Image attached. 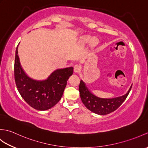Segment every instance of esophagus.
Segmentation results:
<instances>
[{
  "instance_id": "1",
  "label": "esophagus",
  "mask_w": 148,
  "mask_h": 148,
  "mask_svg": "<svg viewBox=\"0 0 148 148\" xmlns=\"http://www.w3.org/2000/svg\"><path fill=\"white\" fill-rule=\"evenodd\" d=\"M81 69V67L79 65H75L74 67V71L75 73H77V72H79V71Z\"/></svg>"
}]
</instances>
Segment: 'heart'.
Segmentation results:
<instances>
[{"label": "heart", "mask_w": 148, "mask_h": 148, "mask_svg": "<svg viewBox=\"0 0 148 148\" xmlns=\"http://www.w3.org/2000/svg\"><path fill=\"white\" fill-rule=\"evenodd\" d=\"M88 40H89V41H91V42H93V41H95V40H94V39H89Z\"/></svg>", "instance_id": "b5f03b06"}]
</instances>
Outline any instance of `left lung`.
<instances>
[{
  "mask_svg": "<svg viewBox=\"0 0 148 148\" xmlns=\"http://www.w3.org/2000/svg\"><path fill=\"white\" fill-rule=\"evenodd\" d=\"M132 84L125 95L111 99L100 98L94 95L88 88L86 84L81 80L79 91L83 104L90 111L99 115L108 114L117 109L123 102L129 94Z\"/></svg>",
  "mask_w": 148,
  "mask_h": 148,
  "instance_id": "left-lung-1",
  "label": "left lung"
}]
</instances>
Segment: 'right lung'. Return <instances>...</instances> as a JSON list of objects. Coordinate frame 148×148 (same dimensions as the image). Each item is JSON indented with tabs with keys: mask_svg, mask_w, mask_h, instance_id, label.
<instances>
[{
	"mask_svg": "<svg viewBox=\"0 0 148 148\" xmlns=\"http://www.w3.org/2000/svg\"><path fill=\"white\" fill-rule=\"evenodd\" d=\"M73 70L72 67L58 69L53 71L46 79H32L21 67L18 55V46L16 49L14 67L16 85L25 101L39 111L48 110L60 101Z\"/></svg>",
	"mask_w": 148,
	"mask_h": 148,
	"instance_id": "right-lung-1",
	"label": "right lung"
}]
</instances>
